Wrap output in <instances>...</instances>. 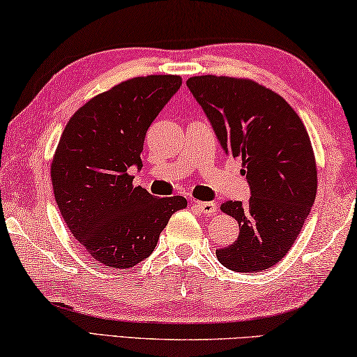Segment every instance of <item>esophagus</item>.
Returning a JSON list of instances; mask_svg holds the SVG:
<instances>
[{
    "label": "esophagus",
    "mask_w": 357,
    "mask_h": 357,
    "mask_svg": "<svg viewBox=\"0 0 357 357\" xmlns=\"http://www.w3.org/2000/svg\"><path fill=\"white\" fill-rule=\"evenodd\" d=\"M195 206L198 207V211L204 215H213L217 212V204L212 203V201H197Z\"/></svg>",
    "instance_id": "obj_1"
}]
</instances>
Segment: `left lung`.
Masks as SVG:
<instances>
[{"label":"left lung","mask_w":357,"mask_h":357,"mask_svg":"<svg viewBox=\"0 0 357 357\" xmlns=\"http://www.w3.org/2000/svg\"><path fill=\"white\" fill-rule=\"evenodd\" d=\"M187 87L203 107L228 156L242 159L251 197L220 209L238 223L237 241L215 255L241 273L273 267L287 255L317 195V165L298 114L273 90L251 79L193 76Z\"/></svg>","instance_id":"obj_1"}]
</instances>
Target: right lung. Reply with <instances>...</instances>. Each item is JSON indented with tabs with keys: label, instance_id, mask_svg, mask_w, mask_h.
<instances>
[{
	"label": "right lung",
	"instance_id": "right-lung-1",
	"mask_svg": "<svg viewBox=\"0 0 357 357\" xmlns=\"http://www.w3.org/2000/svg\"><path fill=\"white\" fill-rule=\"evenodd\" d=\"M183 84L176 75L139 76L93 96L68 120L51 164L63 220L87 255L129 268L151 255L184 197L158 198L132 185L148 128Z\"/></svg>",
	"mask_w": 357,
	"mask_h": 357
}]
</instances>
